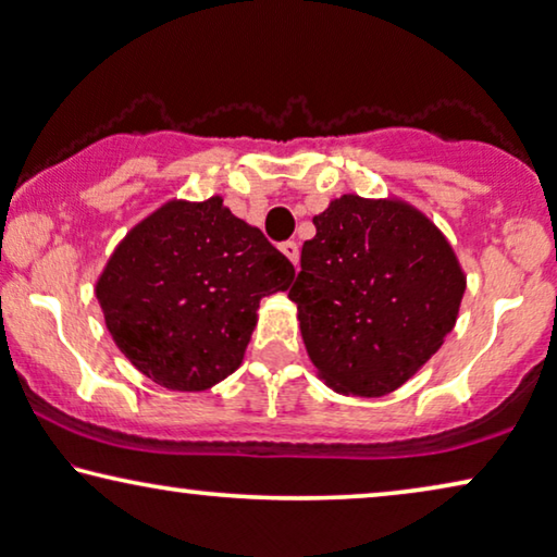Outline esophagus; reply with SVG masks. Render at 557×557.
<instances>
[{
    "mask_svg": "<svg viewBox=\"0 0 557 557\" xmlns=\"http://www.w3.org/2000/svg\"><path fill=\"white\" fill-rule=\"evenodd\" d=\"M280 250L297 268V262H300V247H297V243H293V239H287V243L280 245Z\"/></svg>",
    "mask_w": 557,
    "mask_h": 557,
    "instance_id": "1",
    "label": "esophagus"
}]
</instances>
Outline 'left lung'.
<instances>
[{
	"label": "left lung",
	"instance_id": "obj_1",
	"mask_svg": "<svg viewBox=\"0 0 557 557\" xmlns=\"http://www.w3.org/2000/svg\"><path fill=\"white\" fill-rule=\"evenodd\" d=\"M312 222L289 287L307 355L339 395L393 393L458 320L465 272L453 245L397 197L343 195Z\"/></svg>",
	"mask_w": 557,
	"mask_h": 557
}]
</instances>
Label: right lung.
Segmentation results:
<instances>
[{
    "label": "right lung",
    "instance_id": "obj_1",
    "mask_svg": "<svg viewBox=\"0 0 557 557\" xmlns=\"http://www.w3.org/2000/svg\"><path fill=\"white\" fill-rule=\"evenodd\" d=\"M293 277V262L214 195L170 199L137 222L95 293L124 358L157 385L197 393L239 368L260 300Z\"/></svg>",
    "mask_w": 557,
    "mask_h": 557
}]
</instances>
